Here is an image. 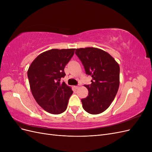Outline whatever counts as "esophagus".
<instances>
[{
	"label": "esophagus",
	"instance_id": "34e87169",
	"mask_svg": "<svg viewBox=\"0 0 152 152\" xmlns=\"http://www.w3.org/2000/svg\"><path fill=\"white\" fill-rule=\"evenodd\" d=\"M74 87H75V89H78V88H79V86H74Z\"/></svg>",
	"mask_w": 152,
	"mask_h": 152
}]
</instances>
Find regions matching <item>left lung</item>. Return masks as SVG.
Wrapping results in <instances>:
<instances>
[{"mask_svg":"<svg viewBox=\"0 0 152 152\" xmlns=\"http://www.w3.org/2000/svg\"><path fill=\"white\" fill-rule=\"evenodd\" d=\"M75 54L82 61L91 84L84 85L88 96L82 99V107L87 113L99 114L111 104L120 83V67L115 59L104 50L95 48H80Z\"/></svg>","mask_w":152,"mask_h":152,"instance_id":"obj_1","label":"left lung"}]
</instances>
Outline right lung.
<instances>
[{
  "label": "right lung",
  "instance_id": "obj_1",
  "mask_svg": "<svg viewBox=\"0 0 152 152\" xmlns=\"http://www.w3.org/2000/svg\"><path fill=\"white\" fill-rule=\"evenodd\" d=\"M75 50H47L39 54L29 66L27 74L32 95L37 103L50 113H61L67 108L73 91L60 80L66 75L64 68Z\"/></svg>",
  "mask_w": 152,
  "mask_h": 152
}]
</instances>
